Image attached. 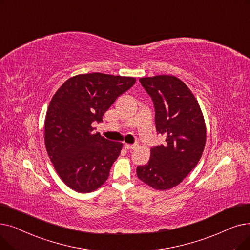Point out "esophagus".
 Instances as JSON below:
<instances>
[{"label": "esophagus", "mask_w": 250, "mask_h": 250, "mask_svg": "<svg viewBox=\"0 0 250 250\" xmlns=\"http://www.w3.org/2000/svg\"><path fill=\"white\" fill-rule=\"evenodd\" d=\"M138 147V144H125V148L126 150H134Z\"/></svg>", "instance_id": "34e87169"}]
</instances>
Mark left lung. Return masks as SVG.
<instances>
[{
  "label": "left lung",
  "mask_w": 250,
  "mask_h": 250,
  "mask_svg": "<svg viewBox=\"0 0 250 250\" xmlns=\"http://www.w3.org/2000/svg\"><path fill=\"white\" fill-rule=\"evenodd\" d=\"M153 101L157 134L164 144L151 148L147 165L137 167L138 178L157 190H168L186 178L203 153L206 128L199 104L188 86L171 75L139 80Z\"/></svg>",
  "instance_id": "obj_1"
}]
</instances>
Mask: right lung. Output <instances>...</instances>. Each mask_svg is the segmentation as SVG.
Here are the masks:
<instances>
[{
  "label": "right lung",
  "instance_id": "add662e5",
  "mask_svg": "<svg viewBox=\"0 0 250 250\" xmlns=\"http://www.w3.org/2000/svg\"><path fill=\"white\" fill-rule=\"evenodd\" d=\"M136 79L93 72L65 82L52 98L45 121V144L61 180L77 192L98 189L109 177L123 144L94 133L93 123Z\"/></svg>",
  "mask_w": 250,
  "mask_h": 250
}]
</instances>
